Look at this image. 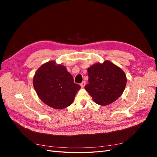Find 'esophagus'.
<instances>
[{"label":"esophagus","mask_w":157,"mask_h":157,"mask_svg":"<svg viewBox=\"0 0 157 157\" xmlns=\"http://www.w3.org/2000/svg\"><path fill=\"white\" fill-rule=\"evenodd\" d=\"M80 86H81V87H84V86H85V85H86V82H85V81H83V82H82L81 83H80Z\"/></svg>","instance_id":"1"}]
</instances>
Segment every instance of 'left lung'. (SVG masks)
I'll return each instance as SVG.
<instances>
[{"mask_svg":"<svg viewBox=\"0 0 157 157\" xmlns=\"http://www.w3.org/2000/svg\"><path fill=\"white\" fill-rule=\"evenodd\" d=\"M88 84L85 89L98 105L116 101L125 89L127 79L121 68L109 61L94 64L88 69Z\"/></svg>","mask_w":157,"mask_h":157,"instance_id":"8db88e82","label":"left lung"}]
</instances>
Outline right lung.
I'll use <instances>...</instances> for the list:
<instances>
[{
  "label": "right lung",
  "instance_id": "right-lung-1",
  "mask_svg": "<svg viewBox=\"0 0 157 157\" xmlns=\"http://www.w3.org/2000/svg\"><path fill=\"white\" fill-rule=\"evenodd\" d=\"M33 86L42 101L56 109L69 106L80 88L65 66L57 65L53 61L43 64L36 71Z\"/></svg>",
  "mask_w": 157,
  "mask_h": 157
}]
</instances>
